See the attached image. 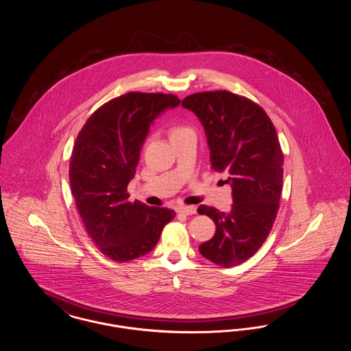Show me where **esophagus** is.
Listing matches in <instances>:
<instances>
[{
    "instance_id": "34e87169",
    "label": "esophagus",
    "mask_w": 351,
    "mask_h": 351,
    "mask_svg": "<svg viewBox=\"0 0 351 351\" xmlns=\"http://www.w3.org/2000/svg\"><path fill=\"white\" fill-rule=\"evenodd\" d=\"M178 212L185 215V216H191V215L196 213V208L195 206H180V208H178Z\"/></svg>"
}]
</instances>
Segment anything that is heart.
<instances>
[{"label": "heart", "instance_id": "b5f03b06", "mask_svg": "<svg viewBox=\"0 0 351 351\" xmlns=\"http://www.w3.org/2000/svg\"><path fill=\"white\" fill-rule=\"evenodd\" d=\"M189 128H186V126H175V128H172L171 129V135H173V134H179L183 133L185 130H188Z\"/></svg>", "mask_w": 351, "mask_h": 351}]
</instances>
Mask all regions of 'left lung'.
<instances>
[{
	"mask_svg": "<svg viewBox=\"0 0 351 351\" xmlns=\"http://www.w3.org/2000/svg\"><path fill=\"white\" fill-rule=\"evenodd\" d=\"M182 105L200 119L212 168L228 175L233 196L229 212L199 206L216 223L199 250L218 266H238L265 243L279 210L284 156L278 134L263 108L229 90L193 93Z\"/></svg>",
	"mask_w": 351,
	"mask_h": 351,
	"instance_id": "left-lung-1",
	"label": "left lung"
}]
</instances>
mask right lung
Segmentation results:
<instances>
[{
	"label": "right lung",
	"instance_id": "1",
	"mask_svg": "<svg viewBox=\"0 0 351 351\" xmlns=\"http://www.w3.org/2000/svg\"><path fill=\"white\" fill-rule=\"evenodd\" d=\"M180 100L175 95L129 92L100 106L76 138L69 185L85 230L116 262L150 252L176 213L129 201L142 145L154 119Z\"/></svg>",
	"mask_w": 351,
	"mask_h": 351
}]
</instances>
